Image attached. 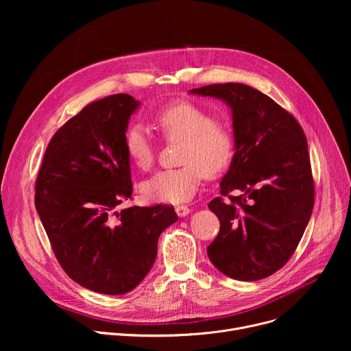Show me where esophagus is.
I'll return each mask as SVG.
<instances>
[{
    "label": "esophagus",
    "instance_id": "1",
    "mask_svg": "<svg viewBox=\"0 0 351 351\" xmlns=\"http://www.w3.org/2000/svg\"><path fill=\"white\" fill-rule=\"evenodd\" d=\"M175 211H176V214H178V217H186L187 214H190V208L187 207V206H176L175 207Z\"/></svg>",
    "mask_w": 351,
    "mask_h": 351
}]
</instances>
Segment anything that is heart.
Listing matches in <instances>:
<instances>
[{
	"label": "heart",
	"mask_w": 351,
	"mask_h": 351,
	"mask_svg": "<svg viewBox=\"0 0 351 351\" xmlns=\"http://www.w3.org/2000/svg\"><path fill=\"white\" fill-rule=\"evenodd\" d=\"M156 125L167 141H182L179 162L182 167L165 169L143 182V194L168 204L189 202L204 175L213 178L225 171L234 153L230 129L215 121L214 115L193 103H179L162 110ZM126 154L140 171H148L157 156L156 140L141 125L125 133Z\"/></svg>",
	"instance_id": "obj_1"
}]
</instances>
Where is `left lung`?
<instances>
[{
	"label": "left lung",
	"mask_w": 351,
	"mask_h": 351,
	"mask_svg": "<svg viewBox=\"0 0 351 351\" xmlns=\"http://www.w3.org/2000/svg\"><path fill=\"white\" fill-rule=\"evenodd\" d=\"M191 94L215 97L232 110L236 153L208 208L221 222L207 254L236 280H260L280 269L303 237L314 207L306 134L264 93L241 83L210 84ZM236 191L237 196H229Z\"/></svg>",
	"instance_id": "left-lung-1"
}]
</instances>
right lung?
<instances>
[{"mask_svg": "<svg viewBox=\"0 0 351 351\" xmlns=\"http://www.w3.org/2000/svg\"><path fill=\"white\" fill-rule=\"evenodd\" d=\"M138 101L114 94L87 104L49 141L34 203L66 275L103 294L133 290L152 269L172 206H118L132 197L125 133Z\"/></svg>", "mask_w": 351, "mask_h": 351, "instance_id": "right-lung-1", "label": "right lung"}]
</instances>
